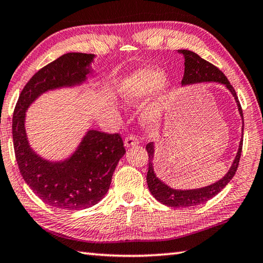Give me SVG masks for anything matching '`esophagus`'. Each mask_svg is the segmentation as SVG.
I'll return each instance as SVG.
<instances>
[{
    "instance_id": "esophagus-1",
    "label": "esophagus",
    "mask_w": 263,
    "mask_h": 263,
    "mask_svg": "<svg viewBox=\"0 0 263 263\" xmlns=\"http://www.w3.org/2000/svg\"><path fill=\"white\" fill-rule=\"evenodd\" d=\"M138 143H139V139H138L135 135H130V136H127V137L125 138L124 145H125L126 148L136 146V145H138Z\"/></svg>"
}]
</instances>
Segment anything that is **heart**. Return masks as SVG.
<instances>
[{"label": "heart", "instance_id": "heart-1", "mask_svg": "<svg viewBox=\"0 0 263 263\" xmlns=\"http://www.w3.org/2000/svg\"><path fill=\"white\" fill-rule=\"evenodd\" d=\"M165 80V74L157 67H145L126 77L121 85V95L127 102H138L157 91L153 101L142 112V122L155 125L168 109L173 96V86Z\"/></svg>", "mask_w": 263, "mask_h": 263}]
</instances>
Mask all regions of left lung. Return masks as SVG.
Wrapping results in <instances>:
<instances>
[{"label":"left lung","mask_w":263,"mask_h":263,"mask_svg":"<svg viewBox=\"0 0 263 263\" xmlns=\"http://www.w3.org/2000/svg\"><path fill=\"white\" fill-rule=\"evenodd\" d=\"M179 53H181L184 58V74L182 77L181 84L182 85H190L202 83V82H217V83L223 84L227 89L230 91V93L235 98L236 104L238 107L239 115L243 118V111H241V107L239 104L238 97L236 95V91L229 83L227 77L221 71L218 67H215L209 61L204 60L203 58L189 50H179ZM244 132V122L243 127H241V135ZM241 147H243V139L239 142L238 152L236 155L233 164L229 168L227 174L220 179L219 181L214 182L210 186L198 188V189H187V190H180V189H173L168 187L166 183H164L157 178L154 171L153 166V159L154 154H155V147H154V142L147 143L146 149L149 156V163H148V172H147V183L148 188L154 197H155L158 202L166 205V206L171 208H189V206H196V205L203 204L208 202L215 195H218L221 190H222L233 177L235 176L236 171H237L239 159L241 155Z\"/></svg>","instance_id":"left-lung-1"}]
</instances>
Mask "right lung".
Listing matches in <instances>:
<instances>
[{"mask_svg":"<svg viewBox=\"0 0 263 263\" xmlns=\"http://www.w3.org/2000/svg\"><path fill=\"white\" fill-rule=\"evenodd\" d=\"M95 54L70 52L44 66L19 96L12 118V138L19 171L30 189L50 206L84 210L104 198L125 148L118 133L89 130L73 155L50 162L29 146L25 128L26 110L44 92L81 85L91 74Z\"/></svg>","mask_w":263,"mask_h":263,"instance_id":"1","label":"right lung"}]
</instances>
